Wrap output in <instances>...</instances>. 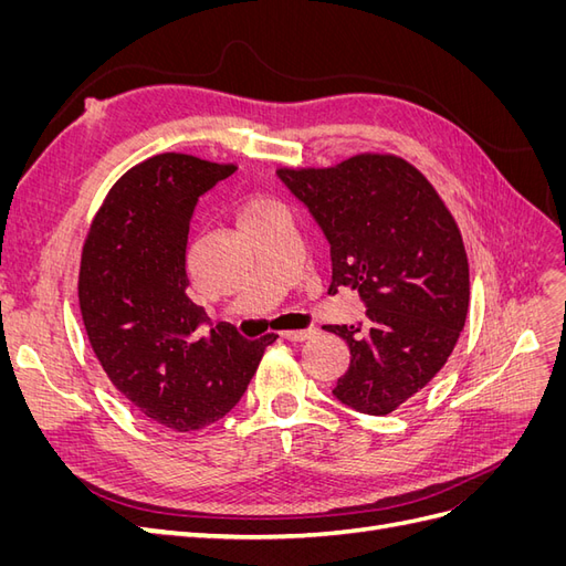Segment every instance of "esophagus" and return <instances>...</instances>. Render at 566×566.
Here are the masks:
<instances>
[{"label": "esophagus", "mask_w": 566, "mask_h": 566, "mask_svg": "<svg viewBox=\"0 0 566 566\" xmlns=\"http://www.w3.org/2000/svg\"><path fill=\"white\" fill-rule=\"evenodd\" d=\"M285 339H290V342H304V339H310V337H314L316 335V331L314 328H306V331H285V333H281Z\"/></svg>", "instance_id": "34e87169"}]
</instances>
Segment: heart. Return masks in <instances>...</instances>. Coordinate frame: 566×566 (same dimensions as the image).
Instances as JSON below:
<instances>
[{"instance_id":"1","label":"heart","mask_w":566,"mask_h":566,"mask_svg":"<svg viewBox=\"0 0 566 566\" xmlns=\"http://www.w3.org/2000/svg\"><path fill=\"white\" fill-rule=\"evenodd\" d=\"M273 212H281V205L276 200H271L266 196H248L241 200V205H238L235 210V217H238V227L245 229L248 224H252V221L256 219H264Z\"/></svg>"}]
</instances>
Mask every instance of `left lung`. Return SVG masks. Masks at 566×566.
Here are the masks:
<instances>
[{"instance_id": "8db88e82", "label": "left lung", "mask_w": 566, "mask_h": 566, "mask_svg": "<svg viewBox=\"0 0 566 566\" xmlns=\"http://www.w3.org/2000/svg\"><path fill=\"white\" fill-rule=\"evenodd\" d=\"M279 177L328 238V293L347 285L368 306L364 323L325 325L352 354L333 394L387 416L449 361L465 325L470 266L455 219L420 169L391 153L281 167Z\"/></svg>"}]
</instances>
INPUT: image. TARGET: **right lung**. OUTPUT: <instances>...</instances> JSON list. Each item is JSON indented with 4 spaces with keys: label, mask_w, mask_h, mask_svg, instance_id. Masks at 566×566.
Listing matches in <instances>:
<instances>
[{
    "label": "right lung",
    "mask_w": 566,
    "mask_h": 566,
    "mask_svg": "<svg viewBox=\"0 0 566 566\" xmlns=\"http://www.w3.org/2000/svg\"><path fill=\"white\" fill-rule=\"evenodd\" d=\"M235 165L160 153L119 177L82 245L77 297L90 345L144 418L191 432L241 401L276 335L243 339L186 295V243L198 198Z\"/></svg>",
    "instance_id": "right-lung-1"
}]
</instances>
